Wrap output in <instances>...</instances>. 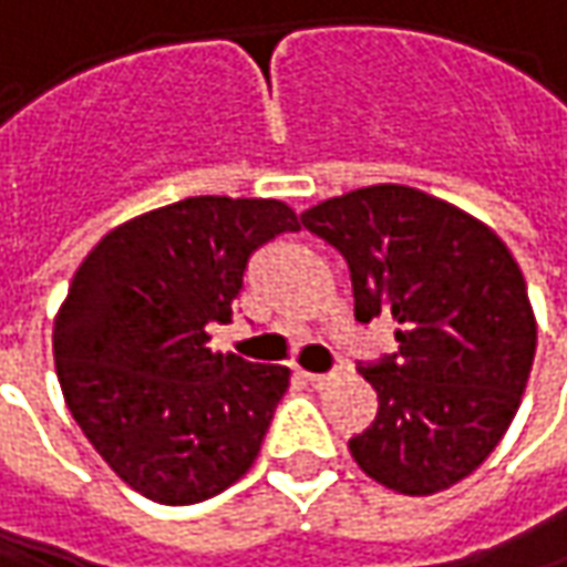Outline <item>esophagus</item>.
I'll return each mask as SVG.
<instances>
[{
    "label": "esophagus",
    "instance_id": "obj_1",
    "mask_svg": "<svg viewBox=\"0 0 567 567\" xmlns=\"http://www.w3.org/2000/svg\"><path fill=\"white\" fill-rule=\"evenodd\" d=\"M341 375H344L341 369H332V372H307L303 379L310 381L313 388H332V384H338V381H341Z\"/></svg>",
    "mask_w": 567,
    "mask_h": 567
}]
</instances>
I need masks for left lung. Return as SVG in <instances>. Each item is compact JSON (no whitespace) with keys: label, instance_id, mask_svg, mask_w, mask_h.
<instances>
[{"label":"left lung","instance_id":"left-lung-1","mask_svg":"<svg viewBox=\"0 0 567 567\" xmlns=\"http://www.w3.org/2000/svg\"><path fill=\"white\" fill-rule=\"evenodd\" d=\"M300 223L348 260L357 319L400 322L396 353L360 365L379 415L350 456L396 494L453 487L503 441L534 363L515 257L481 219L410 186L357 188Z\"/></svg>","mask_w":567,"mask_h":567}]
</instances>
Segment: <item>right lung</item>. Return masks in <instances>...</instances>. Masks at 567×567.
Instances as JSON below:
<instances>
[{
    "label": "right lung",
    "mask_w": 567,
    "mask_h": 567,
    "mask_svg": "<svg viewBox=\"0 0 567 567\" xmlns=\"http://www.w3.org/2000/svg\"><path fill=\"white\" fill-rule=\"evenodd\" d=\"M272 198L198 195L123 223L95 245L55 316V369L76 425L154 503L217 496L260 453L288 369L207 348L257 248L298 233Z\"/></svg>",
    "instance_id": "right-lung-1"
}]
</instances>
